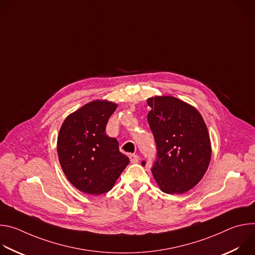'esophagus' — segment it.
<instances>
[{
	"label": "esophagus",
	"mask_w": 255,
	"mask_h": 255,
	"mask_svg": "<svg viewBox=\"0 0 255 255\" xmlns=\"http://www.w3.org/2000/svg\"><path fill=\"white\" fill-rule=\"evenodd\" d=\"M131 163H137L139 161V156L137 154H130L129 156Z\"/></svg>",
	"instance_id": "esophagus-1"
}]
</instances>
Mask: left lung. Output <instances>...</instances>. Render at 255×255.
<instances>
[{
  "label": "left lung",
  "instance_id": "left-lung-1",
  "mask_svg": "<svg viewBox=\"0 0 255 255\" xmlns=\"http://www.w3.org/2000/svg\"><path fill=\"white\" fill-rule=\"evenodd\" d=\"M146 102L157 146V160L151 168L154 179L165 194L187 193L200 183L210 164L206 123L195 107L172 96H154Z\"/></svg>",
  "mask_w": 255,
  "mask_h": 255
}]
</instances>
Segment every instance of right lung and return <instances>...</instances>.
<instances>
[{
    "label": "right lung",
    "mask_w": 255,
    "mask_h": 255,
    "mask_svg": "<svg viewBox=\"0 0 255 255\" xmlns=\"http://www.w3.org/2000/svg\"><path fill=\"white\" fill-rule=\"evenodd\" d=\"M116 108L117 104L110 101H92L69 114L60 127V166L69 183L85 194L99 196L112 190L129 163L119 151L118 140L106 134Z\"/></svg>",
    "instance_id": "1"
}]
</instances>
